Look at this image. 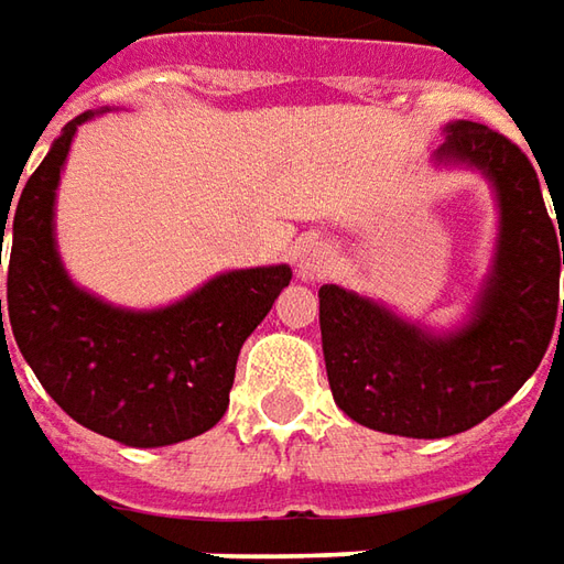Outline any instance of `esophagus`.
I'll return each mask as SVG.
<instances>
[{
    "instance_id": "1",
    "label": "esophagus",
    "mask_w": 564,
    "mask_h": 564,
    "mask_svg": "<svg viewBox=\"0 0 564 564\" xmlns=\"http://www.w3.org/2000/svg\"><path fill=\"white\" fill-rule=\"evenodd\" d=\"M337 262V252L330 249L327 243H305L300 249V274L302 278H308V281H315V278H324L330 268Z\"/></svg>"
}]
</instances>
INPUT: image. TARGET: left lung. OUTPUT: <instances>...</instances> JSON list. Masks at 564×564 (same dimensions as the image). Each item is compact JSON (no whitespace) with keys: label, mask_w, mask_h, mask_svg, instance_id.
<instances>
[{"label":"left lung","mask_w":564,"mask_h":564,"mask_svg":"<svg viewBox=\"0 0 564 564\" xmlns=\"http://www.w3.org/2000/svg\"><path fill=\"white\" fill-rule=\"evenodd\" d=\"M437 155L484 167L499 193V252L475 321L440 340L334 283L318 290L321 343L337 405L371 431L417 440L453 437L494 415L534 375L553 330H564V237L562 227L555 230L564 203L550 193V218L531 159L494 127L449 124Z\"/></svg>","instance_id":"8db88e82"}]
</instances>
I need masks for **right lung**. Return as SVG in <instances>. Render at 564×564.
<instances>
[{"label":"right lung","mask_w":564,"mask_h":564,"mask_svg":"<svg viewBox=\"0 0 564 564\" xmlns=\"http://www.w3.org/2000/svg\"><path fill=\"white\" fill-rule=\"evenodd\" d=\"M87 118L68 121L18 203L0 205V249L11 224V334L43 390L77 424L127 446L181 443L221 421L246 337L293 274L286 264L230 271L162 312L111 308L77 290L55 256L52 203L70 137ZM0 327L9 352L2 300Z\"/></svg>","instance_id":"right-lung-1"}]
</instances>
